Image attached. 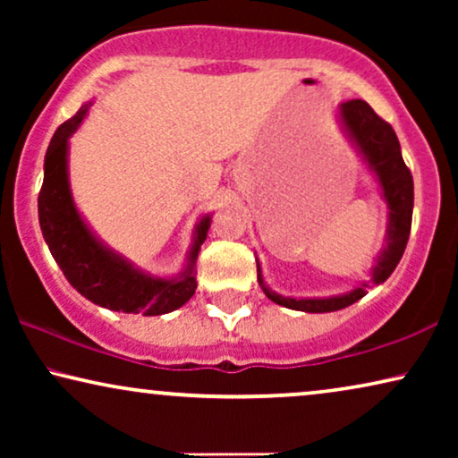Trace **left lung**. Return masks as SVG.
<instances>
[{
	"label": "left lung",
	"mask_w": 458,
	"mask_h": 458,
	"mask_svg": "<svg viewBox=\"0 0 458 458\" xmlns=\"http://www.w3.org/2000/svg\"><path fill=\"white\" fill-rule=\"evenodd\" d=\"M340 116L344 127H346L350 140L356 143L359 152L365 156V160L371 166V171L377 174L381 185V193L390 208L387 216V235L386 248L381 250L377 265L371 271V281H362L352 292L344 296L334 298H285L268 290L262 279V271L259 260H256V273H259V284L262 292L267 293L268 300L275 304L285 306L292 310L302 312H334L346 306L354 304L356 300L365 296L371 284L379 285L390 277L394 268L398 267L403 259L406 242L411 235V221H412V174L409 166L404 165L403 154H400L398 137L394 133L392 124L386 123L384 118L375 114V110L365 99H348L340 106Z\"/></svg>",
	"instance_id": "obj_1"
}]
</instances>
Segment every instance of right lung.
I'll return each mask as SVG.
<instances>
[{
	"instance_id": "1",
	"label": "right lung",
	"mask_w": 458,
	"mask_h": 458,
	"mask_svg": "<svg viewBox=\"0 0 458 458\" xmlns=\"http://www.w3.org/2000/svg\"><path fill=\"white\" fill-rule=\"evenodd\" d=\"M91 104L66 123H62L49 141L39 191V225L54 260L74 290L93 304L118 312L156 317L177 310L196 293V265L199 246L206 240L210 216H204L196 229L190 265L179 279H158L137 268L98 242L77 212L68 185V137L79 129Z\"/></svg>"
}]
</instances>
